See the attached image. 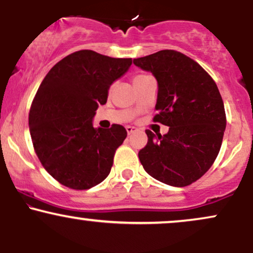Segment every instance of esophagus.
<instances>
[{
    "mask_svg": "<svg viewBox=\"0 0 253 253\" xmlns=\"http://www.w3.org/2000/svg\"><path fill=\"white\" fill-rule=\"evenodd\" d=\"M126 130H127V133H128V134H133V133H134L136 130V128H135V127H132V126H127Z\"/></svg>",
    "mask_w": 253,
    "mask_h": 253,
    "instance_id": "obj_1",
    "label": "esophagus"
}]
</instances>
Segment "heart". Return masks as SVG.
Segmentation results:
<instances>
[{
    "mask_svg": "<svg viewBox=\"0 0 253 253\" xmlns=\"http://www.w3.org/2000/svg\"><path fill=\"white\" fill-rule=\"evenodd\" d=\"M150 76H147V75H135L134 77H133V84H138L140 82H143V81L146 80V78H149Z\"/></svg>",
    "mask_w": 253,
    "mask_h": 253,
    "instance_id": "1",
    "label": "heart"
}]
</instances>
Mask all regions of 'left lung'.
Wrapping results in <instances>:
<instances>
[{
  "mask_svg": "<svg viewBox=\"0 0 253 253\" xmlns=\"http://www.w3.org/2000/svg\"><path fill=\"white\" fill-rule=\"evenodd\" d=\"M133 63L156 77L153 121L169 126L164 135L146 130L140 163L157 181L189 185L210 170L221 147L226 114L219 89L200 64L181 52L163 50Z\"/></svg>",
  "mask_w": 253,
  "mask_h": 253,
  "instance_id": "1",
  "label": "left lung"
}]
</instances>
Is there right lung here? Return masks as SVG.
I'll return each mask as SVG.
<instances>
[{"mask_svg":"<svg viewBox=\"0 0 253 253\" xmlns=\"http://www.w3.org/2000/svg\"><path fill=\"white\" fill-rule=\"evenodd\" d=\"M130 64V58L81 50L58 62L40 84L28 117L30 132L38 158L60 184L85 190L109 175L127 132L121 125L94 128L92 119Z\"/></svg>","mask_w":253,"mask_h":253,"instance_id":"1","label":"right lung"}]
</instances>
